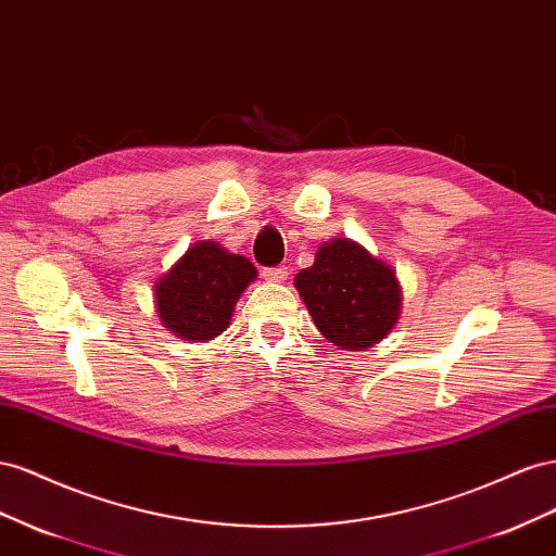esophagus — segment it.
I'll list each match as a JSON object with an SVG mask.
<instances>
[{
    "label": "esophagus",
    "instance_id": "obj_1",
    "mask_svg": "<svg viewBox=\"0 0 556 556\" xmlns=\"http://www.w3.org/2000/svg\"><path fill=\"white\" fill-rule=\"evenodd\" d=\"M263 277L265 281H273V283H283L289 277V267L283 265H277V267H265L263 269Z\"/></svg>",
    "mask_w": 556,
    "mask_h": 556
}]
</instances>
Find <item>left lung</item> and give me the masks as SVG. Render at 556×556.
I'll list each match as a JSON object with an SVG mask.
<instances>
[{
    "label": "left lung",
    "mask_w": 556,
    "mask_h": 556,
    "mask_svg": "<svg viewBox=\"0 0 556 556\" xmlns=\"http://www.w3.org/2000/svg\"><path fill=\"white\" fill-rule=\"evenodd\" d=\"M295 289L321 336L349 352L382 342L399 324L403 293L393 267L346 237L316 251Z\"/></svg>",
    "instance_id": "8db88e82"
}]
</instances>
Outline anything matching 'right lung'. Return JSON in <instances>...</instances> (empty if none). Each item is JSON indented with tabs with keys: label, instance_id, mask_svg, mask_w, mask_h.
<instances>
[{
	"label": "right lung",
	"instance_id": "add662e5",
	"mask_svg": "<svg viewBox=\"0 0 556 556\" xmlns=\"http://www.w3.org/2000/svg\"><path fill=\"white\" fill-rule=\"evenodd\" d=\"M256 275L249 258L216 242H198L155 281L157 316L181 340H214L228 328L235 303Z\"/></svg>",
	"mask_w": 556,
	"mask_h": 556
}]
</instances>
